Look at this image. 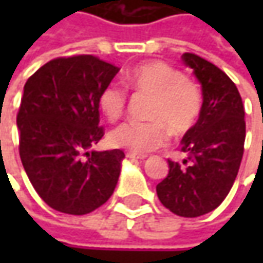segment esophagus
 Here are the masks:
<instances>
[{
	"label": "esophagus",
	"instance_id": "obj_1",
	"mask_svg": "<svg viewBox=\"0 0 263 263\" xmlns=\"http://www.w3.org/2000/svg\"><path fill=\"white\" fill-rule=\"evenodd\" d=\"M126 157L128 158V159H140V161L146 158L145 155H139V154H135V152H127Z\"/></svg>",
	"mask_w": 263,
	"mask_h": 263
}]
</instances>
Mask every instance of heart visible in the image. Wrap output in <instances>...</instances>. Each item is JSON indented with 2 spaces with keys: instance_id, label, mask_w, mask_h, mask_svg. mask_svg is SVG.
<instances>
[{
  "instance_id": "obj_1",
  "label": "heart",
  "mask_w": 263,
  "mask_h": 263,
  "mask_svg": "<svg viewBox=\"0 0 263 263\" xmlns=\"http://www.w3.org/2000/svg\"><path fill=\"white\" fill-rule=\"evenodd\" d=\"M124 80L133 90L152 98L147 108L151 121H127L112 128L108 136L112 146L147 154L167 143L168 128L174 135H184L196 124L202 108L200 93L177 68L149 61L127 71ZM126 102V90L118 83L106 85L98 96V105L108 120L121 116Z\"/></svg>"
}]
</instances>
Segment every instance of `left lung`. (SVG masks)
<instances>
[{
    "label": "left lung",
    "mask_w": 263,
    "mask_h": 263,
    "mask_svg": "<svg viewBox=\"0 0 263 263\" xmlns=\"http://www.w3.org/2000/svg\"><path fill=\"white\" fill-rule=\"evenodd\" d=\"M184 64L202 87L199 120L181 139L187 158L168 159V176L157 186L164 206L178 217L205 215L221 205L236 180L243 158L246 123L241 96L217 66L186 52Z\"/></svg>",
    "instance_id": "8db88e82"
}]
</instances>
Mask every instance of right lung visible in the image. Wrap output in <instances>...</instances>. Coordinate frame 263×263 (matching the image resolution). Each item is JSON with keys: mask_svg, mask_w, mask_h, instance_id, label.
I'll use <instances>...</instances> for the list:
<instances>
[{"mask_svg": "<svg viewBox=\"0 0 263 263\" xmlns=\"http://www.w3.org/2000/svg\"><path fill=\"white\" fill-rule=\"evenodd\" d=\"M120 68L93 55L55 58L29 77L17 114L20 158L48 206L85 215L114 193L124 152L102 139L98 96Z\"/></svg>", "mask_w": 263, "mask_h": 263, "instance_id": "add662e5", "label": "right lung"}]
</instances>
